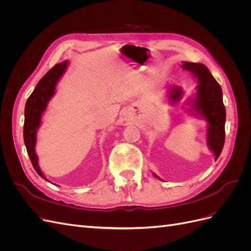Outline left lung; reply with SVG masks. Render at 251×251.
Segmentation results:
<instances>
[{"label":"left lung","mask_w":251,"mask_h":251,"mask_svg":"<svg viewBox=\"0 0 251 251\" xmlns=\"http://www.w3.org/2000/svg\"><path fill=\"white\" fill-rule=\"evenodd\" d=\"M182 67L198 78L199 86L197 98L194 100V109L207 120V143L218 159L225 142L226 111L222 100V89L205 65L184 62ZM181 94L180 88H173L171 98L176 101L180 100ZM156 177L159 179L158 176Z\"/></svg>","instance_id":"8db88e82"}]
</instances>
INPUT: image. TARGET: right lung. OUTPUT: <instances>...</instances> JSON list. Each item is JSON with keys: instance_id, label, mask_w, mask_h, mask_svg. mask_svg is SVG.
I'll list each match as a JSON object with an SVG mask.
<instances>
[{"instance_id": "1", "label": "right lung", "mask_w": 251, "mask_h": 251, "mask_svg": "<svg viewBox=\"0 0 251 251\" xmlns=\"http://www.w3.org/2000/svg\"><path fill=\"white\" fill-rule=\"evenodd\" d=\"M68 62L65 60L50 69L41 80L37 82L31 95L29 96L25 107V123H24V142L27 149L30 160L33 165L35 172L42 178L47 180L40 170L37 163V156L35 154L34 147L36 141V130L41 125V118L43 112L46 110L48 101L54 94L56 83L60 76L64 74Z\"/></svg>"}]
</instances>
